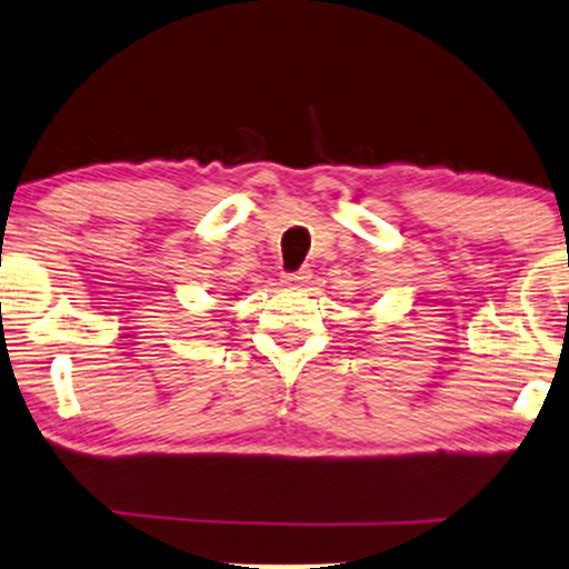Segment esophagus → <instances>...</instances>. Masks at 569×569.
I'll use <instances>...</instances> for the list:
<instances>
[{
    "mask_svg": "<svg viewBox=\"0 0 569 569\" xmlns=\"http://www.w3.org/2000/svg\"><path fill=\"white\" fill-rule=\"evenodd\" d=\"M308 279H311V271L300 269V271H287L282 273V284L284 287H303Z\"/></svg>",
    "mask_w": 569,
    "mask_h": 569,
    "instance_id": "esophagus-1",
    "label": "esophagus"
}]
</instances>
